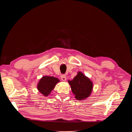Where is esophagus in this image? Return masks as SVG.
Here are the masks:
<instances>
[{"mask_svg":"<svg viewBox=\"0 0 132 132\" xmlns=\"http://www.w3.org/2000/svg\"><path fill=\"white\" fill-rule=\"evenodd\" d=\"M61 79L63 81H65L66 79H67V78H66V76L65 75H61Z\"/></svg>","mask_w":132,"mask_h":132,"instance_id":"1","label":"esophagus"}]
</instances>
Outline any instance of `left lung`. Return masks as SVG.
<instances>
[{
	"label": "left lung",
	"mask_w": 132,
	"mask_h": 132,
	"mask_svg": "<svg viewBox=\"0 0 132 132\" xmlns=\"http://www.w3.org/2000/svg\"><path fill=\"white\" fill-rule=\"evenodd\" d=\"M68 82L77 100H85L90 96L93 91V81L81 71H78L77 75L72 80H69Z\"/></svg>",
	"instance_id": "8db88e82"
}]
</instances>
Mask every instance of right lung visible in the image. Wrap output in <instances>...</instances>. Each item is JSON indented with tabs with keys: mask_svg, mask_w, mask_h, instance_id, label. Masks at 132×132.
I'll return each instance as SVG.
<instances>
[{
	"mask_svg": "<svg viewBox=\"0 0 132 132\" xmlns=\"http://www.w3.org/2000/svg\"><path fill=\"white\" fill-rule=\"evenodd\" d=\"M59 82H60V80L57 78L47 75L43 76L39 79L37 88L43 96L47 97L51 94V91L54 89L55 85Z\"/></svg>",
	"mask_w": 132,
	"mask_h": 132,
	"instance_id": "add662e5",
	"label": "right lung"
}]
</instances>
